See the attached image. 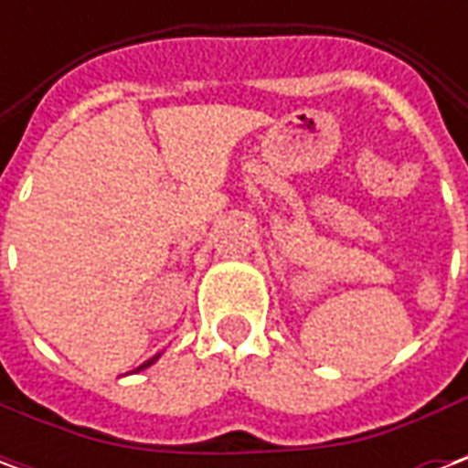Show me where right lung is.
Here are the masks:
<instances>
[{"label":"right lung","instance_id":"1","mask_svg":"<svg viewBox=\"0 0 468 468\" xmlns=\"http://www.w3.org/2000/svg\"><path fill=\"white\" fill-rule=\"evenodd\" d=\"M157 358H160V356H153V358H150V361H144L143 366H140V368H137V371H143V368H147V366H150V363H154V361H157Z\"/></svg>","mask_w":468,"mask_h":468}]
</instances>
